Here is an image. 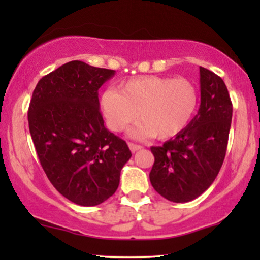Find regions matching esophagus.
Segmentation results:
<instances>
[{
  "instance_id": "1",
  "label": "esophagus",
  "mask_w": 260,
  "mask_h": 260,
  "mask_svg": "<svg viewBox=\"0 0 260 260\" xmlns=\"http://www.w3.org/2000/svg\"><path fill=\"white\" fill-rule=\"evenodd\" d=\"M128 147H129L131 151H132V153H136V151H138V150H140V149L143 148L142 145L134 144V143H128Z\"/></svg>"
}]
</instances>
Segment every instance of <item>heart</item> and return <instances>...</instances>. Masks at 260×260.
<instances>
[{
    "mask_svg": "<svg viewBox=\"0 0 260 260\" xmlns=\"http://www.w3.org/2000/svg\"><path fill=\"white\" fill-rule=\"evenodd\" d=\"M101 110L107 127L122 132L139 116L134 137L170 139L186 129L198 106V90L186 78L144 76L128 80L120 89L101 95Z\"/></svg>",
    "mask_w": 260,
    "mask_h": 260,
    "instance_id": "b5f03b06",
    "label": "heart"
}]
</instances>
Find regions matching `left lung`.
I'll return each instance as SVG.
<instances>
[{
  "mask_svg": "<svg viewBox=\"0 0 260 260\" xmlns=\"http://www.w3.org/2000/svg\"><path fill=\"white\" fill-rule=\"evenodd\" d=\"M201 73V106L186 129L161 147H151L155 161L149 178L170 202L186 203L215 181L228 149L232 103L223 80L204 67Z\"/></svg>",
  "mask_w": 260,
  "mask_h": 260,
  "instance_id": "8db88e82",
  "label": "left lung"
}]
</instances>
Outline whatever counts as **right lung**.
I'll use <instances>...</instances> for the list:
<instances>
[{
  "mask_svg": "<svg viewBox=\"0 0 260 260\" xmlns=\"http://www.w3.org/2000/svg\"><path fill=\"white\" fill-rule=\"evenodd\" d=\"M115 73L71 61L39 80L29 105V131L45 174L83 207L99 205L116 192L132 156L100 113L98 91Z\"/></svg>",
  "mask_w": 260,
  "mask_h": 260,
  "instance_id": "1",
  "label": "right lung"
}]
</instances>
